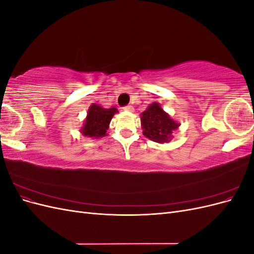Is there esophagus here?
<instances>
[{"instance_id":"obj_1","label":"esophagus","mask_w":254,"mask_h":254,"mask_svg":"<svg viewBox=\"0 0 254 254\" xmlns=\"http://www.w3.org/2000/svg\"><path fill=\"white\" fill-rule=\"evenodd\" d=\"M123 110L132 112V111H133V107H132V106H130V105H128V106H125V107H123Z\"/></svg>"}]
</instances>
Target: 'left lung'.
<instances>
[{"label":"left lung","mask_w":254,"mask_h":254,"mask_svg":"<svg viewBox=\"0 0 254 254\" xmlns=\"http://www.w3.org/2000/svg\"><path fill=\"white\" fill-rule=\"evenodd\" d=\"M143 134L157 143H167L173 139V131L179 127L158 103H152L141 114Z\"/></svg>","instance_id":"1"}]
</instances>
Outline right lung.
Segmentation results:
<instances>
[{"instance_id":"right-lung-1","label":"right lung","mask_w":254,"mask_h":254,"mask_svg":"<svg viewBox=\"0 0 254 254\" xmlns=\"http://www.w3.org/2000/svg\"><path fill=\"white\" fill-rule=\"evenodd\" d=\"M117 108H103L97 104H92L88 110V115L84 120V124L81 128V133L84 136L98 139L107 135V130L115 113Z\"/></svg>"}]
</instances>
